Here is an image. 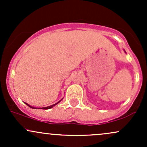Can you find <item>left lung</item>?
Masks as SVG:
<instances>
[{"label":"left lung","mask_w":147,"mask_h":147,"mask_svg":"<svg viewBox=\"0 0 147 147\" xmlns=\"http://www.w3.org/2000/svg\"><path fill=\"white\" fill-rule=\"evenodd\" d=\"M124 52H126V51H125V50H124Z\"/></svg>","instance_id":"obj_1"}]
</instances>
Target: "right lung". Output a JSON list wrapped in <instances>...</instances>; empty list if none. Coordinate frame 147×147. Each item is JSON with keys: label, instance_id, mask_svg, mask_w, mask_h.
<instances>
[{"label": "right lung", "instance_id": "obj_1", "mask_svg": "<svg viewBox=\"0 0 147 147\" xmlns=\"http://www.w3.org/2000/svg\"><path fill=\"white\" fill-rule=\"evenodd\" d=\"M62 99H63V98H62L61 99L60 101H59L57 103H56V104H52V105H51V106H47V107H43V108H35V107H33V106H30V105H29V104H27V103H25V104H26V105H28V106H29V107H30V108H32V109H45V110H47V109H52V107H53V106H56L57 104H59V103L62 100Z\"/></svg>", "mask_w": 147, "mask_h": 147}]
</instances>
